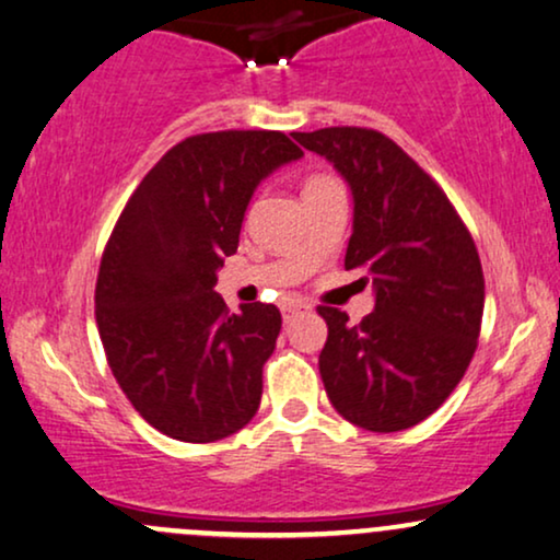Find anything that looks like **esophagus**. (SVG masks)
<instances>
[{"label": "esophagus", "mask_w": 560, "mask_h": 560, "mask_svg": "<svg viewBox=\"0 0 560 560\" xmlns=\"http://www.w3.org/2000/svg\"><path fill=\"white\" fill-rule=\"evenodd\" d=\"M302 310H307L305 302H300V300H292V302H287V305H284V323L294 320V315L302 313Z\"/></svg>", "instance_id": "esophagus-1"}]
</instances>
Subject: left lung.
<instances>
[{
    "mask_svg": "<svg viewBox=\"0 0 560 560\" xmlns=\"http://www.w3.org/2000/svg\"><path fill=\"white\" fill-rule=\"evenodd\" d=\"M294 140L334 164L352 190L345 268L365 271L375 292L360 326L341 310L318 307L328 326L323 386L352 425L407 430L467 373L485 307L480 255L446 192L386 135L326 127Z\"/></svg>",
    "mask_w": 560,
    "mask_h": 560,
    "instance_id": "8db88e82",
    "label": "left lung"
}]
</instances>
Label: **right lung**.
I'll return each mask as SVG.
<instances>
[{"mask_svg":"<svg viewBox=\"0 0 560 560\" xmlns=\"http://www.w3.org/2000/svg\"><path fill=\"white\" fill-rule=\"evenodd\" d=\"M302 159L284 132L182 140L127 200L96 281V323L119 388L140 417L185 443L237 433L260 407L276 305L229 313L219 268L240 245L253 192Z\"/></svg>","mask_w":560,"mask_h":560,"instance_id":"add662e5","label":"right lung"}]
</instances>
